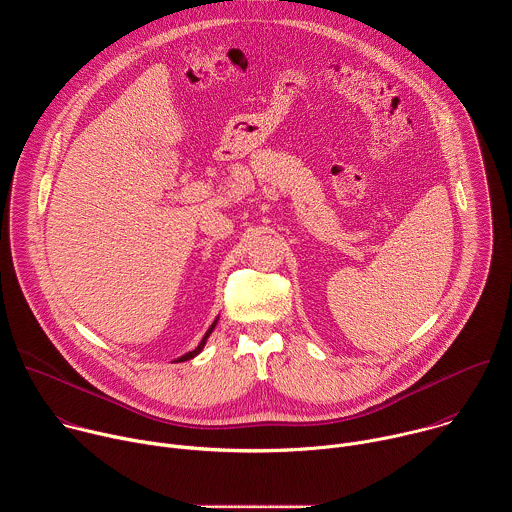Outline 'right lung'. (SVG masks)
Instances as JSON below:
<instances>
[{"label":"right lung","mask_w":512,"mask_h":512,"mask_svg":"<svg viewBox=\"0 0 512 512\" xmlns=\"http://www.w3.org/2000/svg\"><path fill=\"white\" fill-rule=\"evenodd\" d=\"M214 326H216V322H214V324H212V326L206 330V334H204V338L200 340V344H198V346H196L192 352H186L184 356H180V358H178V362H184V360H190V358H194V356H196V354H198V352L204 348V344H206V338L210 336V332L214 330Z\"/></svg>","instance_id":"add662e5"}]
</instances>
